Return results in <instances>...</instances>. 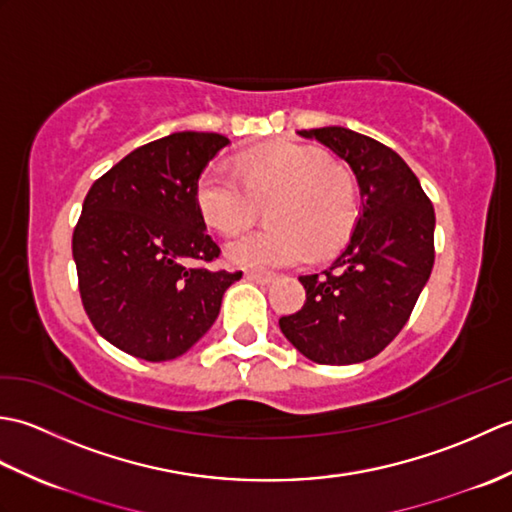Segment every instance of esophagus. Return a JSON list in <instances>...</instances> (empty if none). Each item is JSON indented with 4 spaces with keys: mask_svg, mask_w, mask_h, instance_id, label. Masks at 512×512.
Listing matches in <instances>:
<instances>
[{
    "mask_svg": "<svg viewBox=\"0 0 512 512\" xmlns=\"http://www.w3.org/2000/svg\"><path fill=\"white\" fill-rule=\"evenodd\" d=\"M244 277L248 281H253V284H259V286H268L270 281H273V275H264V273H246Z\"/></svg>",
    "mask_w": 512,
    "mask_h": 512,
    "instance_id": "34e87169",
    "label": "esophagus"
}]
</instances>
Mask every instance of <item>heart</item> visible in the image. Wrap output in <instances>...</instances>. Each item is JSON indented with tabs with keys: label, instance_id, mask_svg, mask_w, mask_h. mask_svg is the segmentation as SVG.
Returning a JSON list of instances; mask_svg holds the SVG:
<instances>
[{
	"label": "heart",
	"instance_id": "b5f03b06",
	"mask_svg": "<svg viewBox=\"0 0 512 512\" xmlns=\"http://www.w3.org/2000/svg\"><path fill=\"white\" fill-rule=\"evenodd\" d=\"M195 202L206 224L226 235L242 231L259 204L270 202L266 217L273 226L226 244L228 264L250 273H273L330 253L350 237L358 217L354 178L303 143L270 145L235 167L213 162L202 171Z\"/></svg>",
	"mask_w": 512,
	"mask_h": 512
}]
</instances>
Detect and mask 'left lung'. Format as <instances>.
I'll use <instances>...</instances> for the list:
<instances>
[{
    "label": "left lung",
    "instance_id": "1",
    "mask_svg": "<svg viewBox=\"0 0 512 512\" xmlns=\"http://www.w3.org/2000/svg\"><path fill=\"white\" fill-rule=\"evenodd\" d=\"M350 165L361 211L350 242L319 275H303L306 303L279 319L297 350L321 365H354L396 339L427 286L436 213L407 162L378 140L347 127L297 132Z\"/></svg>",
    "mask_w": 512,
    "mask_h": 512
}]
</instances>
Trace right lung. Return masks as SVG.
Segmentation results:
<instances>
[{
	"instance_id": "add662e5",
	"label": "right lung",
	"mask_w": 512,
	"mask_h": 512,
	"mask_svg": "<svg viewBox=\"0 0 512 512\" xmlns=\"http://www.w3.org/2000/svg\"><path fill=\"white\" fill-rule=\"evenodd\" d=\"M231 143L176 132L134 149L92 184L72 235L83 308L105 341L143 361L182 356L211 330L242 273L220 255L195 202L206 165Z\"/></svg>"
}]
</instances>
